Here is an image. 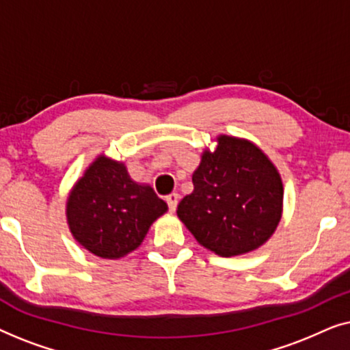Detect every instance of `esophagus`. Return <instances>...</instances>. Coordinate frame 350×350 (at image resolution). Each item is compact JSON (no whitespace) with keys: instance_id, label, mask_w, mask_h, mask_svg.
Here are the masks:
<instances>
[{"instance_id":"1","label":"esophagus","mask_w":350,"mask_h":350,"mask_svg":"<svg viewBox=\"0 0 350 350\" xmlns=\"http://www.w3.org/2000/svg\"><path fill=\"white\" fill-rule=\"evenodd\" d=\"M178 200H180V196L176 193H172L170 196H167V205H169V210L172 213L176 210V205H178Z\"/></svg>"}]
</instances>
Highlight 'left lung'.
Wrapping results in <instances>:
<instances>
[{
  "label": "left lung",
  "mask_w": 350,
  "mask_h": 350,
  "mask_svg": "<svg viewBox=\"0 0 350 350\" xmlns=\"http://www.w3.org/2000/svg\"><path fill=\"white\" fill-rule=\"evenodd\" d=\"M193 174L194 191L176 215L200 245L219 256L261 247L282 218L284 185L265 152L252 142L219 135Z\"/></svg>",
  "instance_id": "1"
}]
</instances>
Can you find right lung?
Masks as SVG:
<instances>
[{
	"mask_svg": "<svg viewBox=\"0 0 350 350\" xmlns=\"http://www.w3.org/2000/svg\"><path fill=\"white\" fill-rule=\"evenodd\" d=\"M167 204L148 185H138L122 162L98 156L76 181L66 200L73 237L95 256L118 260L140 245Z\"/></svg>",
	"mask_w": 350,
	"mask_h": 350,
	"instance_id": "right-lung-1",
	"label": "right lung"
}]
</instances>
